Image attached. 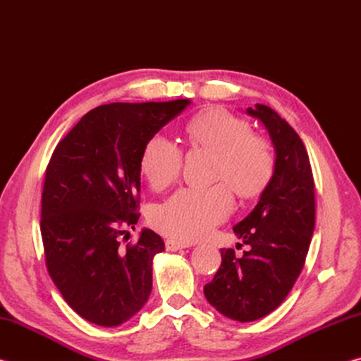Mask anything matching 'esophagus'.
<instances>
[{
  "label": "esophagus",
  "instance_id": "obj_1",
  "mask_svg": "<svg viewBox=\"0 0 361 361\" xmlns=\"http://www.w3.org/2000/svg\"><path fill=\"white\" fill-rule=\"evenodd\" d=\"M191 247V243L189 242H181V240H176V239H167L166 240V248L169 252H176V250H181V248H188Z\"/></svg>",
  "mask_w": 361,
  "mask_h": 361
}]
</instances>
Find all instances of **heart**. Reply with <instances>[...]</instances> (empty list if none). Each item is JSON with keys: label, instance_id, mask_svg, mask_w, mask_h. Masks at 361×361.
Returning <instances> with one entry per match:
<instances>
[{"label": "heart", "instance_id": "obj_1", "mask_svg": "<svg viewBox=\"0 0 361 361\" xmlns=\"http://www.w3.org/2000/svg\"><path fill=\"white\" fill-rule=\"evenodd\" d=\"M194 151L213 152V181L209 189H180L151 212L157 231L173 239L197 240L224 221L232 210V194L242 200L256 199L266 191L276 172L271 142L252 132L247 119L223 108H207L185 127ZM183 152L173 142L151 138L140 157V172L154 191H164L178 180Z\"/></svg>", "mask_w": 361, "mask_h": 361}]
</instances>
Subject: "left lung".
I'll list each match as a JSON object with an SVG mask.
<instances>
[{
	"mask_svg": "<svg viewBox=\"0 0 361 361\" xmlns=\"http://www.w3.org/2000/svg\"><path fill=\"white\" fill-rule=\"evenodd\" d=\"M248 113L266 126L276 148V172L253 212L234 226L250 247L221 250V266L204 295L219 314L255 322L276 310L301 274L315 226V185L302 140L272 108ZM242 247V243L237 248Z\"/></svg>",
	"mask_w": 361,
	"mask_h": 361,
	"instance_id": "1",
	"label": "left lung"
}]
</instances>
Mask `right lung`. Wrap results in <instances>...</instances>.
<instances>
[{
    "mask_svg": "<svg viewBox=\"0 0 361 361\" xmlns=\"http://www.w3.org/2000/svg\"><path fill=\"white\" fill-rule=\"evenodd\" d=\"M191 100L109 103L90 109L54 149L41 194L46 267L70 307L118 326L148 301L152 258L164 240L127 229L140 218V157L146 143ZM125 237L122 238L121 235Z\"/></svg>",
    "mask_w": 361,
    "mask_h": 361,
    "instance_id": "obj_1",
    "label": "right lung"
}]
</instances>
